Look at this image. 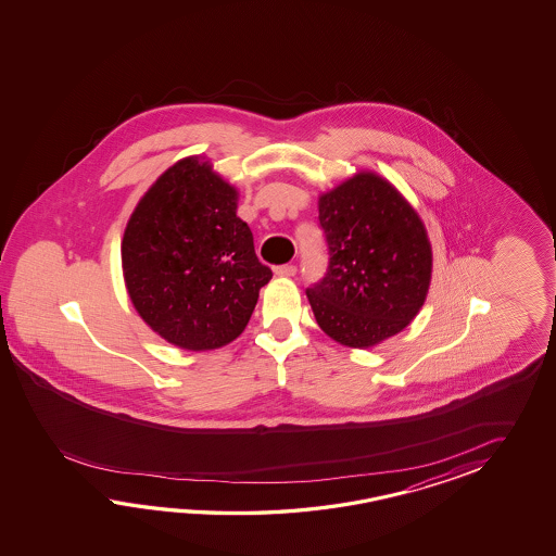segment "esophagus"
I'll list each match as a JSON object with an SVG mask.
<instances>
[{
    "label": "esophagus",
    "mask_w": 556,
    "mask_h": 556,
    "mask_svg": "<svg viewBox=\"0 0 556 556\" xmlns=\"http://www.w3.org/2000/svg\"><path fill=\"white\" fill-rule=\"evenodd\" d=\"M295 273H298V268H295L294 264H282V266H276V268H274V274H276V276H283V278L295 276Z\"/></svg>",
    "instance_id": "obj_1"
}]
</instances>
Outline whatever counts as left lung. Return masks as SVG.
<instances>
[{"instance_id": "left-lung-1", "label": "left lung", "mask_w": 556, "mask_h": 556, "mask_svg": "<svg viewBox=\"0 0 556 556\" xmlns=\"http://www.w3.org/2000/svg\"><path fill=\"white\" fill-rule=\"evenodd\" d=\"M328 270L306 290L319 328L350 348L402 331L426 302L431 244L412 204L386 178L359 173L321 194Z\"/></svg>"}]
</instances>
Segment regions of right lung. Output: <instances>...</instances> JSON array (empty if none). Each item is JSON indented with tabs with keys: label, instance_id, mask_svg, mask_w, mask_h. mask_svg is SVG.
Wrapping results in <instances>:
<instances>
[{
	"label": "right lung",
	"instance_id": "add662e5",
	"mask_svg": "<svg viewBox=\"0 0 556 556\" xmlns=\"http://www.w3.org/2000/svg\"><path fill=\"white\" fill-rule=\"evenodd\" d=\"M237 201V189L213 166L189 156L156 178L125 228L121 261L130 302L182 350L237 340L273 278Z\"/></svg>",
	"mask_w": 556,
	"mask_h": 556
}]
</instances>
